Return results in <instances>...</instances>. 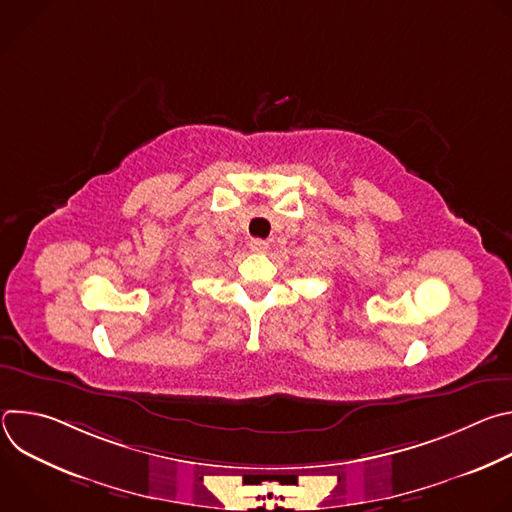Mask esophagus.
Instances as JSON below:
<instances>
[{"instance_id":"1","label":"esophagus","mask_w":512,"mask_h":512,"mask_svg":"<svg viewBox=\"0 0 512 512\" xmlns=\"http://www.w3.org/2000/svg\"><path fill=\"white\" fill-rule=\"evenodd\" d=\"M249 247H251V251H255V253H265V251L269 249V243L263 241V239H251Z\"/></svg>"}]
</instances>
